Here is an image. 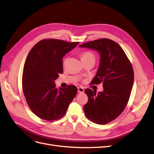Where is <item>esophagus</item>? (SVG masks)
I'll list each match as a JSON object with an SVG mask.
<instances>
[{
    "instance_id": "esophagus-1",
    "label": "esophagus",
    "mask_w": 154,
    "mask_h": 154,
    "mask_svg": "<svg viewBox=\"0 0 154 154\" xmlns=\"http://www.w3.org/2000/svg\"><path fill=\"white\" fill-rule=\"evenodd\" d=\"M78 92L79 93H83V92H84V88H83L82 87H78Z\"/></svg>"
}]
</instances>
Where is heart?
Segmentation results:
<instances>
[{
	"label": "heart",
	"instance_id": "obj_1",
	"mask_svg": "<svg viewBox=\"0 0 154 154\" xmlns=\"http://www.w3.org/2000/svg\"><path fill=\"white\" fill-rule=\"evenodd\" d=\"M88 58H94V55L91 52H89V51H86V52L83 53L81 54V60H82L88 59ZM66 60L64 61V63L66 62Z\"/></svg>",
	"mask_w": 154,
	"mask_h": 154
}]
</instances>
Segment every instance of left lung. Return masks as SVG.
Masks as SVG:
<instances>
[{
    "label": "left lung",
    "mask_w": 154,
    "mask_h": 154,
    "mask_svg": "<svg viewBox=\"0 0 154 154\" xmlns=\"http://www.w3.org/2000/svg\"><path fill=\"white\" fill-rule=\"evenodd\" d=\"M100 53V65L92 84L103 83V91L87 88L88 102L83 106L91 122L105 125L122 113L127 105L134 83V70L122 47L114 41L102 38L79 45Z\"/></svg>",
    "instance_id": "1"
}]
</instances>
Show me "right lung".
Masks as SVG:
<instances>
[{
  "instance_id": "obj_1",
  "label": "right lung",
  "mask_w": 154,
  "mask_h": 154,
  "mask_svg": "<svg viewBox=\"0 0 154 154\" xmlns=\"http://www.w3.org/2000/svg\"><path fill=\"white\" fill-rule=\"evenodd\" d=\"M79 42L45 39L36 44L26 58L22 88L29 108L38 118L57 120L65 115L77 94V87H56L54 81L63 73L62 58Z\"/></svg>"
}]
</instances>
